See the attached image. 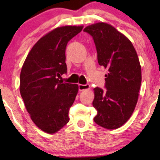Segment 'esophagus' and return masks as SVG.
Instances as JSON below:
<instances>
[{
  "instance_id": "obj_1",
  "label": "esophagus",
  "mask_w": 160,
  "mask_h": 160,
  "mask_svg": "<svg viewBox=\"0 0 160 160\" xmlns=\"http://www.w3.org/2000/svg\"><path fill=\"white\" fill-rule=\"evenodd\" d=\"M89 84H78V89L79 91H83L85 90V89H89Z\"/></svg>"
}]
</instances>
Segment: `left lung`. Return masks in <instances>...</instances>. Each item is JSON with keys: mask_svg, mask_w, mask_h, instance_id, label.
I'll return each instance as SVG.
<instances>
[{"mask_svg": "<svg viewBox=\"0 0 160 160\" xmlns=\"http://www.w3.org/2000/svg\"><path fill=\"white\" fill-rule=\"evenodd\" d=\"M92 36L100 65L108 69L106 88L94 89L93 107L98 111L94 121L108 130L125 124L138 100L141 67L132 43L112 25L98 22L84 29Z\"/></svg>", "mask_w": 160, "mask_h": 160, "instance_id": "obj_1", "label": "left lung"}]
</instances>
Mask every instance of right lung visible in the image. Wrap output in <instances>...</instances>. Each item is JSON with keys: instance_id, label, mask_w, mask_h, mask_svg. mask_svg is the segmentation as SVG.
<instances>
[{"instance_id": "right-lung-1", "label": "right lung", "mask_w": 160, "mask_h": 160, "mask_svg": "<svg viewBox=\"0 0 160 160\" xmlns=\"http://www.w3.org/2000/svg\"><path fill=\"white\" fill-rule=\"evenodd\" d=\"M82 29V25H66L52 30L35 43L22 68L19 90L25 108L34 124L49 134L69 122L78 86L59 78L67 72V43Z\"/></svg>"}]
</instances>
